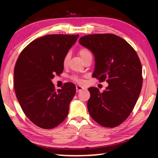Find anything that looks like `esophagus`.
I'll return each instance as SVG.
<instances>
[{
    "instance_id": "esophagus-1",
    "label": "esophagus",
    "mask_w": 158,
    "mask_h": 158,
    "mask_svg": "<svg viewBox=\"0 0 158 158\" xmlns=\"http://www.w3.org/2000/svg\"><path fill=\"white\" fill-rule=\"evenodd\" d=\"M83 89H84V88L83 87H82L81 85H76V91L77 92H80L81 91V90H82Z\"/></svg>"
}]
</instances>
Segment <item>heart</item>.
Returning <instances> with one entry per match:
<instances>
[{
    "label": "heart",
    "mask_w": 158,
    "mask_h": 158,
    "mask_svg": "<svg viewBox=\"0 0 158 158\" xmlns=\"http://www.w3.org/2000/svg\"><path fill=\"white\" fill-rule=\"evenodd\" d=\"M78 53H79L80 57H81L82 60H83L84 58L87 57V56L91 55V54H90V51L88 50V49H85V48H82V49H80ZM68 59H69V55H67L65 57H64V62H64V64H65L67 62H68ZM76 81H80V80L79 79H76Z\"/></svg>",
    "instance_id": "obj_1"
}]
</instances>
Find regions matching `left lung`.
I'll return each mask as SVG.
<instances>
[{
    "instance_id": "8db88e82",
    "label": "left lung",
    "mask_w": 158,
    "mask_h": 158,
    "mask_svg": "<svg viewBox=\"0 0 158 158\" xmlns=\"http://www.w3.org/2000/svg\"><path fill=\"white\" fill-rule=\"evenodd\" d=\"M95 57L93 77L106 80L103 93L88 88V109L94 121L113 128L122 124L132 111L142 89V64L133 47L113 34L86 35L79 40Z\"/></svg>"
}]
</instances>
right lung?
Segmentation results:
<instances>
[{"instance_id":"right-lung-1","label":"right lung","mask_w":158,"mask_h":158,"mask_svg":"<svg viewBox=\"0 0 158 158\" xmlns=\"http://www.w3.org/2000/svg\"><path fill=\"white\" fill-rule=\"evenodd\" d=\"M79 35L50 34L32 42L21 52L14 69V89L23 113L36 126L55 128L65 119L75 84L55 90V75L63 72L64 58Z\"/></svg>"}]
</instances>
